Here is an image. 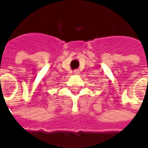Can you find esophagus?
<instances>
[{"mask_svg":"<svg viewBox=\"0 0 148 148\" xmlns=\"http://www.w3.org/2000/svg\"><path fill=\"white\" fill-rule=\"evenodd\" d=\"M73 74H79V71H78V70H74V71H73Z\"/></svg>","mask_w":148,"mask_h":148,"instance_id":"1","label":"esophagus"}]
</instances>
